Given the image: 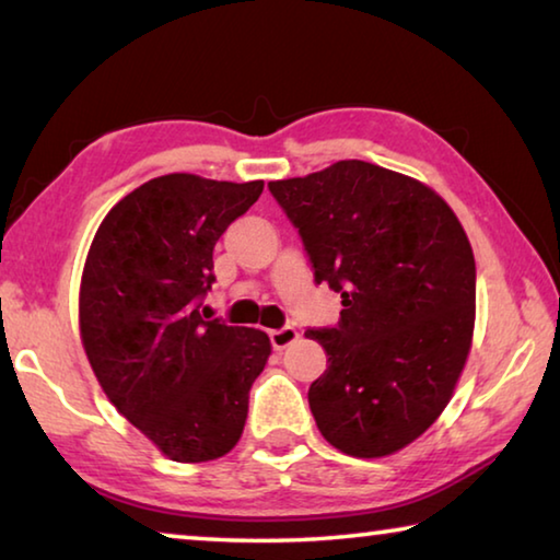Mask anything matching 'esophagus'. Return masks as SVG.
<instances>
[{
	"instance_id": "34e87169",
	"label": "esophagus",
	"mask_w": 560,
	"mask_h": 560,
	"mask_svg": "<svg viewBox=\"0 0 560 560\" xmlns=\"http://www.w3.org/2000/svg\"><path fill=\"white\" fill-rule=\"evenodd\" d=\"M269 338H271V346H273V348H277V350H283L287 346L296 343V340H299V330L293 328V326H283V328L271 330Z\"/></svg>"
}]
</instances>
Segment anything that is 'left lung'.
Masks as SVG:
<instances>
[{
    "mask_svg": "<svg viewBox=\"0 0 560 560\" xmlns=\"http://www.w3.org/2000/svg\"><path fill=\"white\" fill-rule=\"evenodd\" d=\"M340 324L306 330L328 353L308 405L350 457L400 452L438 420L467 363L477 269L452 207L420 179L363 160L273 179Z\"/></svg>",
    "mask_w": 560,
    "mask_h": 560,
    "instance_id": "obj_1",
    "label": "left lung"
}]
</instances>
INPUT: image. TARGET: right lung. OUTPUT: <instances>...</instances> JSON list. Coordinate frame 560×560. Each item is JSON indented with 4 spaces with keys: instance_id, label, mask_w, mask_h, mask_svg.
Here are the masks:
<instances>
[{
    "instance_id": "add662e5",
    "label": "right lung",
    "mask_w": 560,
    "mask_h": 560,
    "mask_svg": "<svg viewBox=\"0 0 560 560\" xmlns=\"http://www.w3.org/2000/svg\"><path fill=\"white\" fill-rule=\"evenodd\" d=\"M264 179H148L103 217L79 289V330L108 400L173 462L220 459L240 442L249 390L271 355L259 328L207 320L214 244Z\"/></svg>"
}]
</instances>
